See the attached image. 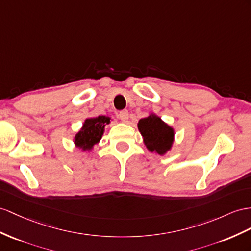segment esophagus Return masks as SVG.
<instances>
[{
	"instance_id": "34e87169",
	"label": "esophagus",
	"mask_w": 251,
	"mask_h": 251,
	"mask_svg": "<svg viewBox=\"0 0 251 251\" xmlns=\"http://www.w3.org/2000/svg\"><path fill=\"white\" fill-rule=\"evenodd\" d=\"M119 118H120V120L122 122H124V123H126V122L128 121V119H129V113H128L127 110H122L119 113Z\"/></svg>"
}]
</instances>
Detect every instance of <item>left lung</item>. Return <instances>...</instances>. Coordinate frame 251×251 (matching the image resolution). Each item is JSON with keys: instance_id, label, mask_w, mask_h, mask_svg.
I'll list each match as a JSON object with an SVG mask.
<instances>
[{"instance_id": "obj_1", "label": "left lung", "mask_w": 251, "mask_h": 251, "mask_svg": "<svg viewBox=\"0 0 251 251\" xmlns=\"http://www.w3.org/2000/svg\"><path fill=\"white\" fill-rule=\"evenodd\" d=\"M138 129L150 151L164 155L171 150L174 142V129L156 114L151 113L147 118L141 119L138 123Z\"/></svg>"}]
</instances>
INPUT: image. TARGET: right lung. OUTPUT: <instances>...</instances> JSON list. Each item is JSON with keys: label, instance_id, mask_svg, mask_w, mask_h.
<instances>
[{"label": "right lung", "instance_id": "right-lung-1", "mask_svg": "<svg viewBox=\"0 0 251 251\" xmlns=\"http://www.w3.org/2000/svg\"><path fill=\"white\" fill-rule=\"evenodd\" d=\"M111 119L105 115L87 119L83 122L81 129L75 134L74 144L82 151H91L95 144L100 142L104 134L105 126L110 123Z\"/></svg>", "mask_w": 251, "mask_h": 251}]
</instances>
